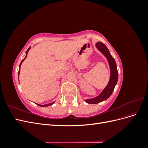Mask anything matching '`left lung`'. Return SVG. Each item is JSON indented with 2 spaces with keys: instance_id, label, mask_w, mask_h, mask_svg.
Listing matches in <instances>:
<instances>
[{
  "instance_id": "1",
  "label": "left lung",
  "mask_w": 148,
  "mask_h": 148,
  "mask_svg": "<svg viewBox=\"0 0 148 148\" xmlns=\"http://www.w3.org/2000/svg\"><path fill=\"white\" fill-rule=\"evenodd\" d=\"M96 46L98 50L107 59L109 65L110 74L108 84H107V86L103 89L99 95L95 97L91 98V99H87L85 100V102L89 104H97V103H99L108 99L114 90V88L117 83L119 78L117 64H116V62L115 61V59H114V57L110 54L109 49L107 48L106 45H104L101 42H97L96 44Z\"/></svg>"
}]
</instances>
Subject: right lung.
I'll use <instances>...</instances> for the list:
<instances>
[{
  "mask_svg": "<svg viewBox=\"0 0 148 148\" xmlns=\"http://www.w3.org/2000/svg\"><path fill=\"white\" fill-rule=\"evenodd\" d=\"M30 49H31V47H29L28 49V50L26 51V56H25V57L24 58V59H23L21 60V63H20V66H19V71H18V77H19V75H20V66H21V65L22 64V62H23L24 60H25V59H26V56H27V54H28V52H29V51L30 50ZM18 80H19V78H18ZM56 101H53V102H51V103H50V104H44V105H41V104H36L38 106H41V107H47V106H52V104H53V103H54Z\"/></svg>",
  "mask_w": 148,
  "mask_h": 148,
  "instance_id": "right-lung-1",
  "label": "right lung"
}]
</instances>
